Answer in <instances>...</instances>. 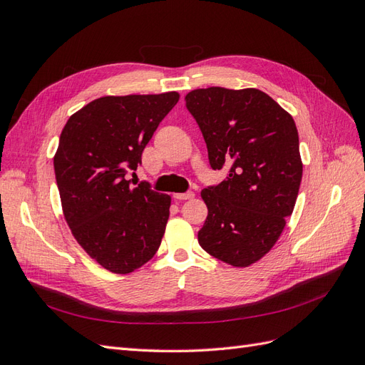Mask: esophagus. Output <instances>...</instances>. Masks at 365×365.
Returning <instances> with one entry per match:
<instances>
[{"instance_id": "1", "label": "esophagus", "mask_w": 365, "mask_h": 365, "mask_svg": "<svg viewBox=\"0 0 365 365\" xmlns=\"http://www.w3.org/2000/svg\"><path fill=\"white\" fill-rule=\"evenodd\" d=\"M195 196V193L193 192H187V193H175L173 195V197L175 200H178V201H185V200H192V197Z\"/></svg>"}]
</instances>
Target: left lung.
<instances>
[{"instance_id":"8db88e82","label":"left lung","mask_w":365,"mask_h":365,"mask_svg":"<svg viewBox=\"0 0 365 365\" xmlns=\"http://www.w3.org/2000/svg\"><path fill=\"white\" fill-rule=\"evenodd\" d=\"M184 101L210 165L228 170L201 192L208 215L197 242L210 256L247 268L271 251L294 212L303 175L295 121L256 88H200Z\"/></svg>"}]
</instances>
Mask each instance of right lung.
Instances as JSON below:
<instances>
[{
	"mask_svg": "<svg viewBox=\"0 0 365 365\" xmlns=\"http://www.w3.org/2000/svg\"><path fill=\"white\" fill-rule=\"evenodd\" d=\"M178 101L176 91L105 96L62 129L53 158L62 213L77 244L109 272H134L160 248L172 197L130 185L126 175Z\"/></svg>",
	"mask_w": 365,
	"mask_h": 365,
	"instance_id": "right-lung-1",
	"label": "right lung"
}]
</instances>
